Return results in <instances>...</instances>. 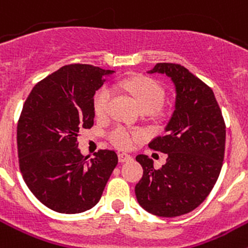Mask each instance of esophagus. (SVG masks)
<instances>
[{
	"label": "esophagus",
	"mask_w": 248,
	"mask_h": 248,
	"mask_svg": "<svg viewBox=\"0 0 248 248\" xmlns=\"http://www.w3.org/2000/svg\"><path fill=\"white\" fill-rule=\"evenodd\" d=\"M118 157H119L120 163H125V161H129V160L133 159V156L130 154H126V153H119Z\"/></svg>",
	"instance_id": "esophagus-1"
}]
</instances>
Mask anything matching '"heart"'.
<instances>
[{
    "label": "heart",
    "instance_id": "b5f03b06",
    "mask_svg": "<svg viewBox=\"0 0 248 248\" xmlns=\"http://www.w3.org/2000/svg\"><path fill=\"white\" fill-rule=\"evenodd\" d=\"M122 87L134 98L135 102L143 111L157 110L164 103L165 92L159 83L153 78L144 76H137L123 80ZM113 91L110 87L104 85L95 93L93 99L94 113L98 118H105L108 115ZM143 134L137 130H129L124 126H114L108 131V139L113 145L120 149H129L134 145L137 140L141 139Z\"/></svg>",
    "mask_w": 248,
    "mask_h": 248
}]
</instances>
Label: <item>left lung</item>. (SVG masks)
Instances as JSON below:
<instances>
[{
  "mask_svg": "<svg viewBox=\"0 0 248 248\" xmlns=\"http://www.w3.org/2000/svg\"><path fill=\"white\" fill-rule=\"evenodd\" d=\"M149 73L170 77L176 100L165 135L149 143L151 149L168 154L166 164L155 169L148 155H138L144 172L135 195L150 214L175 217L202 203L217 181L225 156L226 125L212 89L184 65L156 63Z\"/></svg>",
  "mask_w": 248,
  "mask_h": 248,
  "instance_id": "left-lung-1",
  "label": "left lung"
}]
</instances>
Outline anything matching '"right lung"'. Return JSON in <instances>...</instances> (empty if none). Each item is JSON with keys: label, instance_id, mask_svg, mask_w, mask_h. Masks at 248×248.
<instances>
[{"label": "right lung", "instance_id": "obj_1", "mask_svg": "<svg viewBox=\"0 0 248 248\" xmlns=\"http://www.w3.org/2000/svg\"><path fill=\"white\" fill-rule=\"evenodd\" d=\"M111 72L64 65L37 83L23 104L17 124L19 170L32 194L53 211L92 209L117 166L114 150H99L88 160L78 149L80 131L94 124V94Z\"/></svg>", "mask_w": 248, "mask_h": 248}]
</instances>
